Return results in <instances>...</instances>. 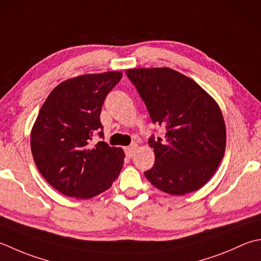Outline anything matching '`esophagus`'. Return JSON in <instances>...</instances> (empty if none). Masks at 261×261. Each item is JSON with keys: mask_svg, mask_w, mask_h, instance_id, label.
Listing matches in <instances>:
<instances>
[{"mask_svg": "<svg viewBox=\"0 0 261 261\" xmlns=\"http://www.w3.org/2000/svg\"><path fill=\"white\" fill-rule=\"evenodd\" d=\"M137 144H132L131 146H129V147H126L125 148V155L127 156V157H132L134 156V154H135V151H136V149H137Z\"/></svg>", "mask_w": 261, "mask_h": 261, "instance_id": "obj_1", "label": "esophagus"}]
</instances>
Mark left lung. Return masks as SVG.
<instances>
[{"instance_id":"obj_1","label":"left lung","mask_w":261,"mask_h":261,"mask_svg":"<svg viewBox=\"0 0 261 261\" xmlns=\"http://www.w3.org/2000/svg\"><path fill=\"white\" fill-rule=\"evenodd\" d=\"M152 123L165 137L151 135L155 164L145 172L152 186L174 196L196 191L223 160L225 123L216 101L192 79L168 68L126 70Z\"/></svg>"}]
</instances>
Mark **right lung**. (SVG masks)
I'll list each match as a JSON object with an SVG mask.
<instances>
[{"label": "right lung", "instance_id": "obj_1", "mask_svg": "<svg viewBox=\"0 0 261 261\" xmlns=\"http://www.w3.org/2000/svg\"><path fill=\"white\" fill-rule=\"evenodd\" d=\"M121 72L85 74L63 81L46 98L30 136L40 174L66 197L89 199L110 189L123 166L124 152L103 139L101 106Z\"/></svg>", "mask_w": 261, "mask_h": 261}]
</instances>
